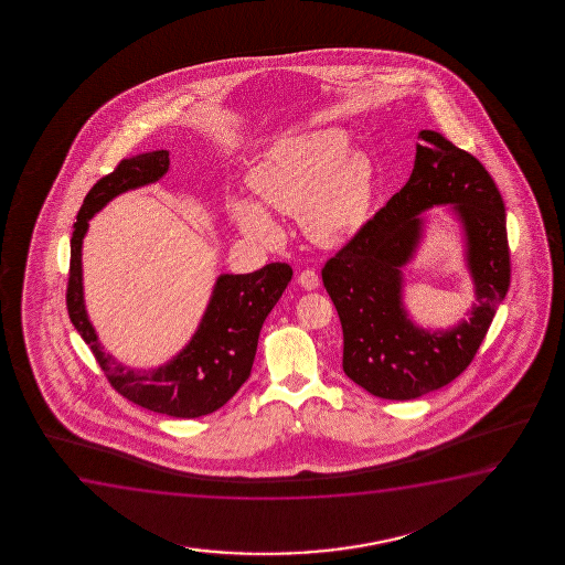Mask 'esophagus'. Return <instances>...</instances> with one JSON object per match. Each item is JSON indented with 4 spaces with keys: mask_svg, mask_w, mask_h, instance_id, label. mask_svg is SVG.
<instances>
[{
    "mask_svg": "<svg viewBox=\"0 0 565 565\" xmlns=\"http://www.w3.org/2000/svg\"><path fill=\"white\" fill-rule=\"evenodd\" d=\"M318 284H320V279H318V274L315 270H302L299 274V286L305 287L307 291H312V289H317Z\"/></svg>",
    "mask_w": 565,
    "mask_h": 565,
    "instance_id": "1",
    "label": "esophagus"
}]
</instances>
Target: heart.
Returning <instances> with one entry per match:
<instances>
[{"instance_id": "1", "label": "heart", "mask_w": 565, "mask_h": 565, "mask_svg": "<svg viewBox=\"0 0 565 565\" xmlns=\"http://www.w3.org/2000/svg\"><path fill=\"white\" fill-rule=\"evenodd\" d=\"M248 185L265 209L299 214L312 239L335 243L371 214L374 170L369 156L349 150L345 132L322 127L279 139L255 163ZM230 209L250 239L278 237V225L256 202L233 199Z\"/></svg>"}]
</instances>
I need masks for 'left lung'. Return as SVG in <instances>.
Returning <instances> with one entry per match:
<instances>
[{"instance_id":"left-lung-1","label":"left lung","mask_w":565,"mask_h":565,"mask_svg":"<svg viewBox=\"0 0 565 565\" xmlns=\"http://www.w3.org/2000/svg\"><path fill=\"white\" fill-rule=\"evenodd\" d=\"M415 168L322 268L343 330V372L382 399H415L456 380L471 364L510 287L502 194L487 168L436 131L418 132ZM451 203L465 224L478 302L449 331L428 333L402 307V266L422 236L419 214Z\"/></svg>"}]
</instances>
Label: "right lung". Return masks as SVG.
<instances>
[{
  "label": "right lung",
  "instance_id": "1",
  "mask_svg": "<svg viewBox=\"0 0 565 565\" xmlns=\"http://www.w3.org/2000/svg\"><path fill=\"white\" fill-rule=\"evenodd\" d=\"M170 168V152L154 150L125 158L88 191L71 237L67 312L117 394L145 409L178 418H196L220 409L250 374L264 320L286 291L294 270L286 263L266 264L250 274H222L193 340L170 363L132 371L108 355L94 332L83 299L81 247L88 220L117 194L156 183Z\"/></svg>",
  "mask_w": 565,
  "mask_h": 565
}]
</instances>
